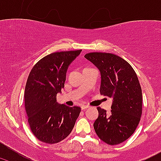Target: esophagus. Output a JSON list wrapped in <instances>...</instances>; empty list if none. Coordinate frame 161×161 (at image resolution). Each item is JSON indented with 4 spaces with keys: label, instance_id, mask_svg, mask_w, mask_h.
<instances>
[{
    "label": "esophagus",
    "instance_id": "obj_1",
    "mask_svg": "<svg viewBox=\"0 0 161 161\" xmlns=\"http://www.w3.org/2000/svg\"><path fill=\"white\" fill-rule=\"evenodd\" d=\"M89 107L90 106H88V105L83 104V105H82L81 108H82V110H86V109H87V108H89Z\"/></svg>",
    "mask_w": 161,
    "mask_h": 161
}]
</instances>
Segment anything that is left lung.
<instances>
[{
	"label": "left lung",
	"mask_w": 161,
	"mask_h": 161,
	"mask_svg": "<svg viewBox=\"0 0 161 161\" xmlns=\"http://www.w3.org/2000/svg\"><path fill=\"white\" fill-rule=\"evenodd\" d=\"M85 58L100 71V94L113 98L110 114L97 108L94 129L102 141L118 145L134 133L142 115V89L137 75L129 63L113 53L93 52Z\"/></svg>",
	"instance_id": "obj_1"
}]
</instances>
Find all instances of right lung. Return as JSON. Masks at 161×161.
I'll return each mask as SVG.
<instances>
[{
  "label": "right lung",
  "mask_w": 161,
  "mask_h": 161,
  "mask_svg": "<svg viewBox=\"0 0 161 161\" xmlns=\"http://www.w3.org/2000/svg\"><path fill=\"white\" fill-rule=\"evenodd\" d=\"M82 50L55 52L40 59L31 70L25 89V108L34 136L41 142H61L71 133L80 114L79 107L57 102L64 88L69 64Z\"/></svg>",
  "instance_id": "obj_1"
}]
</instances>
